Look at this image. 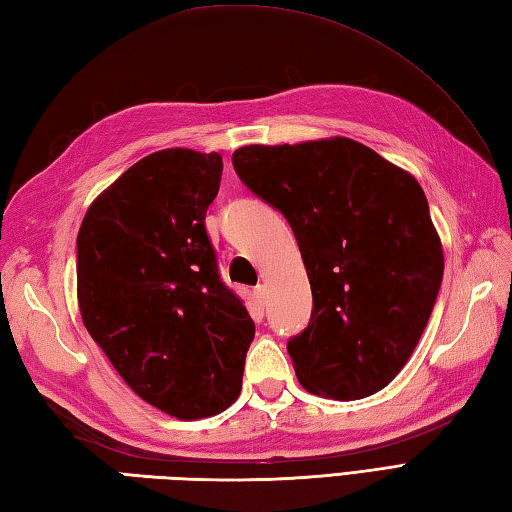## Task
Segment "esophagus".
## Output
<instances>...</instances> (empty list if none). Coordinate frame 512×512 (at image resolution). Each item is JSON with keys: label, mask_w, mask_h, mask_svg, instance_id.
Segmentation results:
<instances>
[{"label": "esophagus", "mask_w": 512, "mask_h": 512, "mask_svg": "<svg viewBox=\"0 0 512 512\" xmlns=\"http://www.w3.org/2000/svg\"><path fill=\"white\" fill-rule=\"evenodd\" d=\"M253 295H255V301L262 303V306H264V301H266V286H264V284H257L255 290H253Z\"/></svg>", "instance_id": "34e87169"}]
</instances>
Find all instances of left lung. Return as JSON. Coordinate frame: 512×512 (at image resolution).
<instances>
[{
	"label": "left lung",
	"mask_w": 512,
	"mask_h": 512,
	"mask_svg": "<svg viewBox=\"0 0 512 512\" xmlns=\"http://www.w3.org/2000/svg\"><path fill=\"white\" fill-rule=\"evenodd\" d=\"M233 167L286 217L310 279V323L288 341L299 383L334 400L387 387L416 350L444 273L416 178L350 138L248 145Z\"/></svg>",
	"instance_id": "8db88e82"
}]
</instances>
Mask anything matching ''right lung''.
Masks as SVG:
<instances>
[{
	"label": "right lung",
	"instance_id": "obj_1",
	"mask_svg": "<svg viewBox=\"0 0 512 512\" xmlns=\"http://www.w3.org/2000/svg\"><path fill=\"white\" fill-rule=\"evenodd\" d=\"M220 180V154L156 151L92 202L76 237L85 328L140 398L180 420L231 405L255 339L204 226Z\"/></svg>",
	"mask_w": 512,
	"mask_h": 512
}]
</instances>
